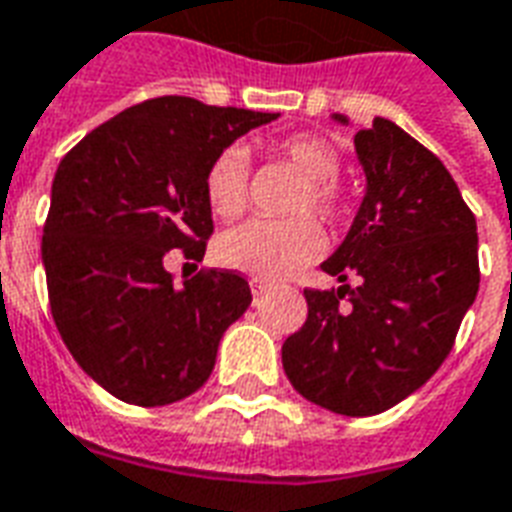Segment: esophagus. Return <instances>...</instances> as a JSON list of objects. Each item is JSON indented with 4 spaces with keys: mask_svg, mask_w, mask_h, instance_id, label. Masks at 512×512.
Segmentation results:
<instances>
[{
    "mask_svg": "<svg viewBox=\"0 0 512 512\" xmlns=\"http://www.w3.org/2000/svg\"><path fill=\"white\" fill-rule=\"evenodd\" d=\"M249 288H252V293H255V296H263V293L268 290V282L266 279H252V282H249Z\"/></svg>",
    "mask_w": 512,
    "mask_h": 512,
    "instance_id": "34e87169",
    "label": "esophagus"
}]
</instances>
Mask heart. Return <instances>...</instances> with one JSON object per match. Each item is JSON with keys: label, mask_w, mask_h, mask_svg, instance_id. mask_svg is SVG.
<instances>
[{"label": "heart", "mask_w": 512, "mask_h": 512, "mask_svg": "<svg viewBox=\"0 0 512 512\" xmlns=\"http://www.w3.org/2000/svg\"><path fill=\"white\" fill-rule=\"evenodd\" d=\"M274 156L288 161L301 175V186L290 200V219H249L219 235L216 260L255 279H282L310 266L323 249L315 213L323 222H340L348 211L343 189L334 175L340 172V153L318 134H290L274 145ZM205 202L216 219L230 222L241 216L249 200V169L241 150H222L202 178Z\"/></svg>", "instance_id": "obj_1"}]
</instances>
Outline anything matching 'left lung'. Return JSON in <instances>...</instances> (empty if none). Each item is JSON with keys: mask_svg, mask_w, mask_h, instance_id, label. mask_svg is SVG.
I'll return each mask as SVG.
<instances>
[{"mask_svg": "<svg viewBox=\"0 0 512 512\" xmlns=\"http://www.w3.org/2000/svg\"><path fill=\"white\" fill-rule=\"evenodd\" d=\"M354 145L365 200L321 266L343 285L304 290L307 321L282 345V367L315 406L373 417L447 359L480 288V263L474 213L428 147L384 117L356 131ZM348 276L360 277L359 289L344 285Z\"/></svg>", "mask_w": 512, "mask_h": 512, "instance_id": "left-lung-1", "label": "left lung"}]
</instances>
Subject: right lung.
<instances>
[{
	"instance_id": "add662e5",
	"label": "right lung",
	"mask_w": 512,
	"mask_h": 512,
	"mask_svg": "<svg viewBox=\"0 0 512 512\" xmlns=\"http://www.w3.org/2000/svg\"><path fill=\"white\" fill-rule=\"evenodd\" d=\"M277 117L164 95L106 120L60 161L40 246L51 315L73 359L109 395L167 406L208 381L252 290L216 268L178 288L164 257L180 249L202 260L213 233L205 169Z\"/></svg>"
}]
</instances>
